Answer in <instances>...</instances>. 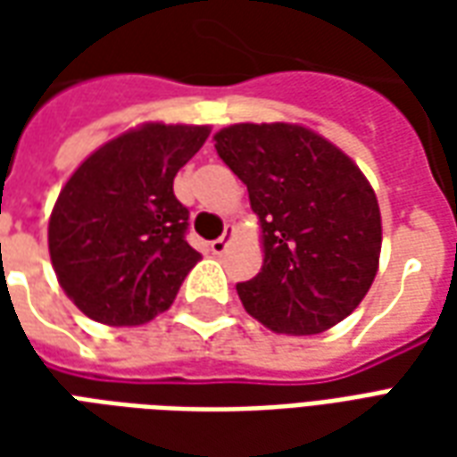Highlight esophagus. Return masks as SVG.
Masks as SVG:
<instances>
[{
  "mask_svg": "<svg viewBox=\"0 0 457 457\" xmlns=\"http://www.w3.org/2000/svg\"><path fill=\"white\" fill-rule=\"evenodd\" d=\"M229 235H232V225H225V235L210 242V252H212V254H222L229 245Z\"/></svg>",
  "mask_w": 457,
  "mask_h": 457,
  "instance_id": "esophagus-1",
  "label": "esophagus"
}]
</instances>
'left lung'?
<instances>
[{
  "label": "left lung",
  "mask_w": 457,
  "mask_h": 457,
  "mask_svg": "<svg viewBox=\"0 0 457 457\" xmlns=\"http://www.w3.org/2000/svg\"><path fill=\"white\" fill-rule=\"evenodd\" d=\"M218 156L247 186L264 264L237 284L242 306L274 333L316 336L370 291L382 249L372 186L343 151L298 124H235Z\"/></svg>",
  "instance_id": "1"
}]
</instances>
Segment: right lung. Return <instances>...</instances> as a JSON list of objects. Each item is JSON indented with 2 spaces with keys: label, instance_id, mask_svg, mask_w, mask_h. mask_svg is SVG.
<instances>
[{
  "label": "right lung",
  "instance_id": "obj_1",
  "mask_svg": "<svg viewBox=\"0 0 457 457\" xmlns=\"http://www.w3.org/2000/svg\"><path fill=\"white\" fill-rule=\"evenodd\" d=\"M208 127L144 124L107 141L65 183L48 222L55 277L68 298L104 326H141L173 303L198 264L188 208L173 179Z\"/></svg>",
  "mask_w": 457,
  "mask_h": 457
}]
</instances>
